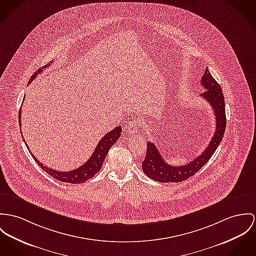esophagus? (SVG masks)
<instances>
[{"label": "esophagus", "instance_id": "1", "mask_svg": "<svg viewBox=\"0 0 256 256\" xmlns=\"http://www.w3.org/2000/svg\"><path fill=\"white\" fill-rule=\"evenodd\" d=\"M140 128H141V124H140L139 122H134V120L130 122L128 124V126H126L128 132L130 134H136V132H138L140 130Z\"/></svg>", "mask_w": 256, "mask_h": 256}]
</instances>
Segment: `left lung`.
<instances>
[{
    "label": "left lung",
    "instance_id": "obj_1",
    "mask_svg": "<svg viewBox=\"0 0 256 256\" xmlns=\"http://www.w3.org/2000/svg\"><path fill=\"white\" fill-rule=\"evenodd\" d=\"M202 86L206 88L200 96L212 107L216 118V132L208 143L206 150L192 162L181 166H172L166 162L162 157L156 145L148 141L146 157L142 162V170L144 174L158 182H181L193 176L212 158L219 146L226 128L225 102L221 86L217 82L208 69L206 68L200 80Z\"/></svg>",
    "mask_w": 256,
    "mask_h": 256
}]
</instances>
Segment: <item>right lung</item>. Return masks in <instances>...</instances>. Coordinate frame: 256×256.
Masks as SVG:
<instances>
[{"label": "right lung", "instance_id": "right-lung-1", "mask_svg": "<svg viewBox=\"0 0 256 256\" xmlns=\"http://www.w3.org/2000/svg\"><path fill=\"white\" fill-rule=\"evenodd\" d=\"M50 64H52V62L48 65H46L42 68L38 69V71H36L32 75V77H31V79H30L28 84H30L33 80L36 79V77L42 73V71L44 68H46L48 66H50ZM24 98H25V96L23 98V99ZM18 118H20V126H21V111H20ZM20 130H21V126H20ZM120 134H122V126H118L117 128H115L113 130L106 134L103 138L100 139L98 144L96 145V148L94 152L92 153L90 158L82 166H80L78 168H76L74 170H71V172H58V170L50 168L46 166H44L42 162H40L38 158L35 157L31 152L30 153H31L33 158L35 160V162L40 166V168L42 170H44L48 176L58 179L61 182H67V183H72V184H80V183H84L86 180L90 179L92 177L94 176L101 170L103 162L107 156L110 148L116 143V141L120 136ZM24 142H25V140H24ZM26 146H27V144H26ZM27 148H28V146H27ZM28 150H29V148H28Z\"/></svg>", "mask_w": 256, "mask_h": 256}]
</instances>
